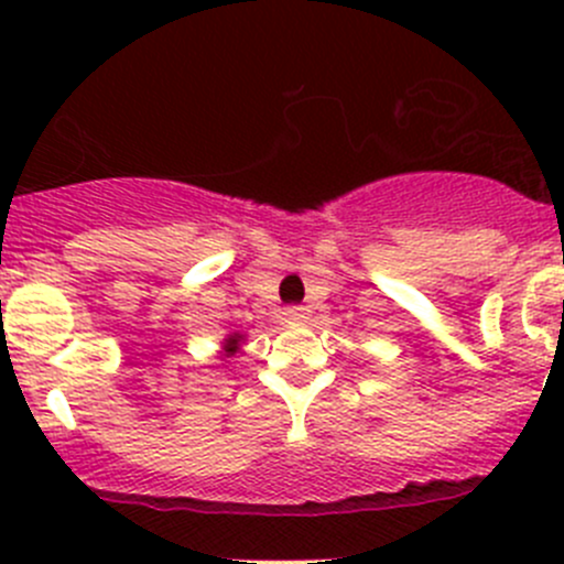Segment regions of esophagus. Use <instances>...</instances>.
<instances>
[{
    "mask_svg": "<svg viewBox=\"0 0 564 564\" xmlns=\"http://www.w3.org/2000/svg\"><path fill=\"white\" fill-rule=\"evenodd\" d=\"M283 318H286L289 324H303L305 322V308H303V305H289V308H283Z\"/></svg>",
    "mask_w": 564,
    "mask_h": 564,
    "instance_id": "34e87169",
    "label": "esophagus"
}]
</instances>
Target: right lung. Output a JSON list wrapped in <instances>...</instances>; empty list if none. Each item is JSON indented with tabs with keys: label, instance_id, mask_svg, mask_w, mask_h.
Returning <instances> with one entry per match:
<instances>
[{
	"label": "right lung",
	"instance_id": "right-lung-1",
	"mask_svg": "<svg viewBox=\"0 0 564 564\" xmlns=\"http://www.w3.org/2000/svg\"><path fill=\"white\" fill-rule=\"evenodd\" d=\"M240 340H242L240 333L229 335V338H226V344H224V355H226V357L237 355V349H240Z\"/></svg>",
	"mask_w": 564,
	"mask_h": 564
}]
</instances>
